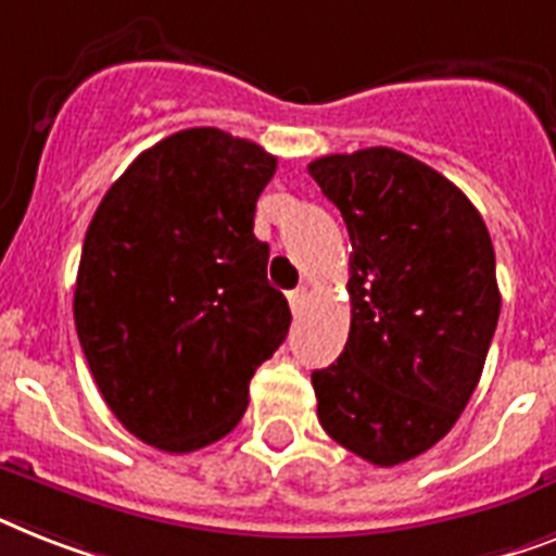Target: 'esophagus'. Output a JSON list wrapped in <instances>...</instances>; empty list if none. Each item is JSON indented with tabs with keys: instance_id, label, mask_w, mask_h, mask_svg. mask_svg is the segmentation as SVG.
<instances>
[{
	"instance_id": "34e87169",
	"label": "esophagus",
	"mask_w": 556,
	"mask_h": 556,
	"mask_svg": "<svg viewBox=\"0 0 556 556\" xmlns=\"http://www.w3.org/2000/svg\"><path fill=\"white\" fill-rule=\"evenodd\" d=\"M287 298H289V306H292V312H301V306H304V301H306V289L304 287L292 289Z\"/></svg>"
}]
</instances>
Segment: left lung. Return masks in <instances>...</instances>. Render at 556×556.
I'll use <instances>...</instances> for the list:
<instances>
[{
    "mask_svg": "<svg viewBox=\"0 0 556 556\" xmlns=\"http://www.w3.org/2000/svg\"><path fill=\"white\" fill-rule=\"evenodd\" d=\"M350 229V338L312 371L324 432L375 466L432 448L466 409L500 318L483 218L429 164L392 147L315 159Z\"/></svg>",
    "mask_w": 556,
    "mask_h": 556,
    "instance_id": "obj_1",
    "label": "left lung"
}]
</instances>
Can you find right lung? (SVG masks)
I'll use <instances>...</instances> for the list:
<instances>
[{
  "label": "right lung",
  "instance_id": "right-lung-1",
  "mask_svg": "<svg viewBox=\"0 0 556 556\" xmlns=\"http://www.w3.org/2000/svg\"><path fill=\"white\" fill-rule=\"evenodd\" d=\"M278 159L215 127L167 136L104 192L81 247L73 318L118 424L195 452L238 426L250 380L289 329L267 281L255 201Z\"/></svg>",
  "mask_w": 556,
  "mask_h": 556
}]
</instances>
